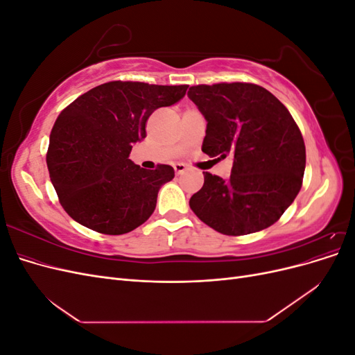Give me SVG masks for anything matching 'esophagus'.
<instances>
[{"instance_id":"esophagus-1","label":"esophagus","mask_w":355,"mask_h":355,"mask_svg":"<svg viewBox=\"0 0 355 355\" xmlns=\"http://www.w3.org/2000/svg\"><path fill=\"white\" fill-rule=\"evenodd\" d=\"M173 168H175V171H176L178 175H182V173H185V171L188 170V166L184 164V163H176V164L173 166Z\"/></svg>"}]
</instances>
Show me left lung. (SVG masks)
I'll use <instances>...</instances> for the list:
<instances>
[{
	"instance_id": "8db88e82",
	"label": "left lung",
	"mask_w": 355,
	"mask_h": 355,
	"mask_svg": "<svg viewBox=\"0 0 355 355\" xmlns=\"http://www.w3.org/2000/svg\"><path fill=\"white\" fill-rule=\"evenodd\" d=\"M188 96L207 121L202 153L234 158L227 180L202 171L191 210L225 235L271 227L302 187L306 154L293 116L272 93L250 83L192 85Z\"/></svg>"
}]
</instances>
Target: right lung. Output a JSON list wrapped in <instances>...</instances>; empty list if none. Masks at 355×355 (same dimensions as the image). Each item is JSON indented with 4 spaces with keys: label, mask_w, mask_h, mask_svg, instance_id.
<instances>
[{
    "label": "right lung",
    "mask_w": 355,
    "mask_h": 355,
    "mask_svg": "<svg viewBox=\"0 0 355 355\" xmlns=\"http://www.w3.org/2000/svg\"><path fill=\"white\" fill-rule=\"evenodd\" d=\"M188 85L111 81L81 94L51 128L47 167L62 207L96 232L121 235L141 227L175 170H146L128 158L146 137L155 110L179 102Z\"/></svg>",
    "instance_id": "obj_1"
}]
</instances>
